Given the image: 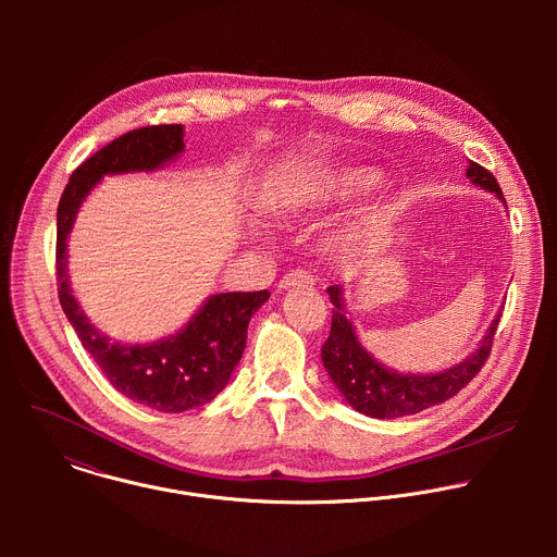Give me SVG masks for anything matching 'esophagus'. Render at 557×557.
Here are the masks:
<instances>
[{
	"mask_svg": "<svg viewBox=\"0 0 557 557\" xmlns=\"http://www.w3.org/2000/svg\"><path fill=\"white\" fill-rule=\"evenodd\" d=\"M314 284V275L306 269H295L288 271L282 280H280V290H288V288H301V286H312Z\"/></svg>",
	"mask_w": 557,
	"mask_h": 557,
	"instance_id": "1",
	"label": "esophagus"
}]
</instances>
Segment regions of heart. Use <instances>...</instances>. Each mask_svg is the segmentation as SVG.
Wrapping results in <instances>:
<instances>
[{"label":"heart","instance_id":"obj_1","mask_svg":"<svg viewBox=\"0 0 557 557\" xmlns=\"http://www.w3.org/2000/svg\"><path fill=\"white\" fill-rule=\"evenodd\" d=\"M379 174L368 168L326 170L306 178L297 189V207H322L333 200H344L372 189Z\"/></svg>","mask_w":557,"mask_h":557}]
</instances>
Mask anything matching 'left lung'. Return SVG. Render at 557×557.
Wrapping results in <instances>:
<instances>
[{"instance_id":"left-lung-1","label":"left lung","mask_w":557,"mask_h":557,"mask_svg":"<svg viewBox=\"0 0 557 557\" xmlns=\"http://www.w3.org/2000/svg\"><path fill=\"white\" fill-rule=\"evenodd\" d=\"M467 178L473 185L494 191L505 202L498 181L483 165L469 161ZM329 295L335 308L331 335L322 346L324 368L329 370L333 383L344 394V399L357 412L374 419H396L417 414L436 404H445L451 396H456L485 366L500 322L498 314L492 322L481 348L458 366L438 374H399L383 368L361 348L352 324L344 314L342 288L329 286Z\"/></svg>"}]
</instances>
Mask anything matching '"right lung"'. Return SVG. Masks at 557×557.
<instances>
[{
  "label": "right lung",
  "mask_w": 557,
  "mask_h": 557,
  "mask_svg": "<svg viewBox=\"0 0 557 557\" xmlns=\"http://www.w3.org/2000/svg\"><path fill=\"white\" fill-rule=\"evenodd\" d=\"M183 149V125L132 129L72 172L57 209V288L67 322L121 394L168 414L187 412L215 399L245 352L251 314L271 293H220L209 297L174 337L149 346L112 344L88 322L72 297L65 273V240L78 205L106 174L149 172L172 161Z\"/></svg>",
  "instance_id": "right-lung-1"
}]
</instances>
